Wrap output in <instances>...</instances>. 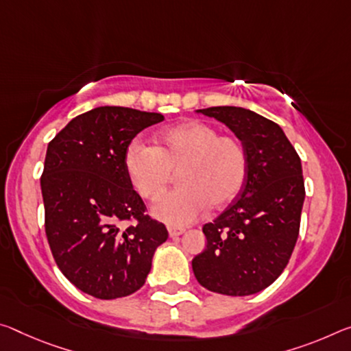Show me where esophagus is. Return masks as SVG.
<instances>
[{
  "label": "esophagus",
  "instance_id": "34e87169",
  "mask_svg": "<svg viewBox=\"0 0 351 351\" xmlns=\"http://www.w3.org/2000/svg\"><path fill=\"white\" fill-rule=\"evenodd\" d=\"M184 230L182 228H175V226H169V234L170 237H176V236H181Z\"/></svg>",
  "mask_w": 351,
  "mask_h": 351
}]
</instances>
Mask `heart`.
<instances>
[{
	"instance_id": "b5f03b06",
	"label": "heart",
	"mask_w": 351,
	"mask_h": 351,
	"mask_svg": "<svg viewBox=\"0 0 351 351\" xmlns=\"http://www.w3.org/2000/svg\"><path fill=\"white\" fill-rule=\"evenodd\" d=\"M125 165L131 184L149 202L162 197L173 171H180L182 187L153 206L156 219L170 226L192 223L209 208H228L242 193L250 170L245 145L203 120L169 128L156 147L132 142Z\"/></svg>"
}]
</instances>
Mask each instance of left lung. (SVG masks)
Here are the masks:
<instances>
[{
  "instance_id": "8db88e82",
  "label": "left lung",
  "mask_w": 351,
  "mask_h": 351,
  "mask_svg": "<svg viewBox=\"0 0 351 351\" xmlns=\"http://www.w3.org/2000/svg\"><path fill=\"white\" fill-rule=\"evenodd\" d=\"M225 123L247 148L245 187L203 232L208 245L192 259L199 285L231 297L252 295L282 274L295 247L304 181L302 160L275 121L236 106L199 109Z\"/></svg>"
}]
</instances>
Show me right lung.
Returning <instances> with one entry per match:
<instances>
[{"mask_svg":"<svg viewBox=\"0 0 351 351\" xmlns=\"http://www.w3.org/2000/svg\"><path fill=\"white\" fill-rule=\"evenodd\" d=\"M162 120L101 106L75 117L48 143L40 187L49 248L66 280L95 298L138 291L154 250L169 237L165 225L145 214L125 165L132 138Z\"/></svg>","mask_w":351,"mask_h":351,"instance_id":"obj_1","label":"right lung"}]
</instances>
